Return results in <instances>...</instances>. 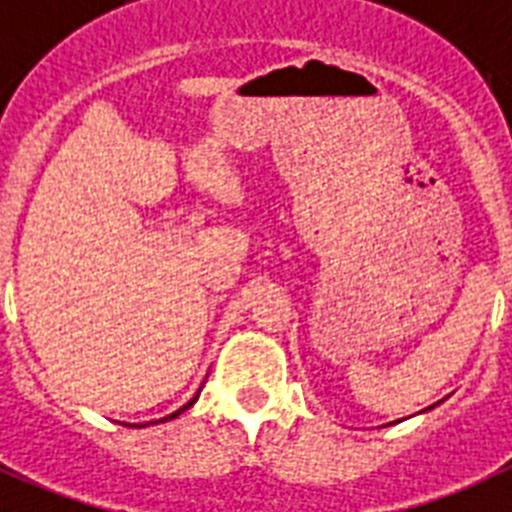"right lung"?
Segmentation results:
<instances>
[{
    "instance_id": "right-lung-1",
    "label": "right lung",
    "mask_w": 512,
    "mask_h": 512,
    "mask_svg": "<svg viewBox=\"0 0 512 512\" xmlns=\"http://www.w3.org/2000/svg\"><path fill=\"white\" fill-rule=\"evenodd\" d=\"M195 401H197V395H195V398H192L190 403H184L182 409H179V411H174V414H169V416H163V419H158V422H169V419H176V416L182 414V411H187V409H190V406H192V403H195ZM148 424H150V422H148ZM153 424H156V422H153ZM127 427H130V424H127ZM137 427H145V424H137Z\"/></svg>"
}]
</instances>
